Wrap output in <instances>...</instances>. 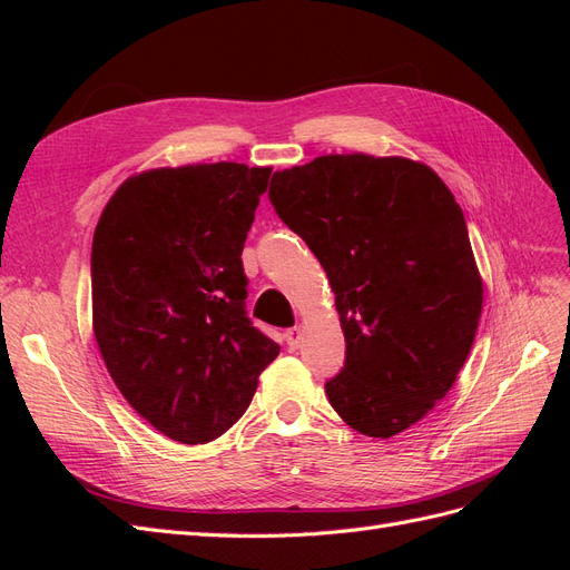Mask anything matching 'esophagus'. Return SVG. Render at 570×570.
I'll use <instances>...</instances> for the list:
<instances>
[{
	"label": "esophagus",
	"instance_id": "obj_1",
	"mask_svg": "<svg viewBox=\"0 0 570 570\" xmlns=\"http://www.w3.org/2000/svg\"><path fill=\"white\" fill-rule=\"evenodd\" d=\"M283 337H285L289 350H297V347H302V342H304V331H302V327H289V331H285Z\"/></svg>",
	"mask_w": 570,
	"mask_h": 570
}]
</instances>
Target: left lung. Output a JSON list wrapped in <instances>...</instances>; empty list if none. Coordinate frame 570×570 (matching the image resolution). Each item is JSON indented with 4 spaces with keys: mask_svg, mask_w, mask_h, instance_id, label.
<instances>
[{
    "mask_svg": "<svg viewBox=\"0 0 570 570\" xmlns=\"http://www.w3.org/2000/svg\"><path fill=\"white\" fill-rule=\"evenodd\" d=\"M268 199L335 292L347 352L327 400L361 435L402 433L450 392L478 331L461 206L428 166L368 154L278 170Z\"/></svg>",
    "mask_w": 570,
    "mask_h": 570,
    "instance_id": "left-lung-1",
    "label": "left lung"
}]
</instances>
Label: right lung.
I'll list each match as a JSON object with an SVG mask.
<instances>
[{"mask_svg":"<svg viewBox=\"0 0 570 570\" xmlns=\"http://www.w3.org/2000/svg\"><path fill=\"white\" fill-rule=\"evenodd\" d=\"M271 168L220 161L126 180L92 239V323L128 404L204 444L243 416L281 347L247 316L245 239Z\"/></svg>","mask_w":570,"mask_h":570,"instance_id":"obj_1","label":"right lung"}]
</instances>
